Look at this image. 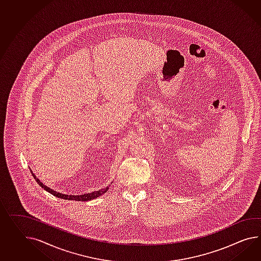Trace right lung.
<instances>
[{"instance_id": "right-lung-1", "label": "right lung", "mask_w": 261, "mask_h": 261, "mask_svg": "<svg viewBox=\"0 0 261 261\" xmlns=\"http://www.w3.org/2000/svg\"><path fill=\"white\" fill-rule=\"evenodd\" d=\"M31 173L33 175L34 179L37 180V182L40 185V187H42V188H44V190H46L49 193H51L52 195H54V196H56V197H58V198H60V199H63V200L80 201H91V200L96 199L97 197H100L101 195L106 193L108 191V189H109V187H105V188H102V189L98 190V191H94V192H92V193L83 194V195H69V194L66 195V194L59 193V192L55 191L53 189H51L50 187L44 186V185L36 177V175H35L32 171H31Z\"/></svg>"}]
</instances>
